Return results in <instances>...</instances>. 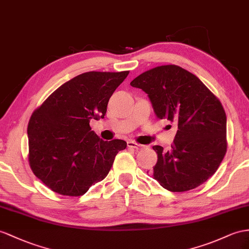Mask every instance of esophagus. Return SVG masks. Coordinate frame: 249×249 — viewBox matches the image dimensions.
<instances>
[{
    "instance_id": "34e87169",
    "label": "esophagus",
    "mask_w": 249,
    "mask_h": 249,
    "mask_svg": "<svg viewBox=\"0 0 249 249\" xmlns=\"http://www.w3.org/2000/svg\"><path fill=\"white\" fill-rule=\"evenodd\" d=\"M127 146H128L129 148H135V149H143L145 148V146L142 144H139L135 141H128L127 142Z\"/></svg>"
}]
</instances>
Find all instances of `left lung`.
<instances>
[{
	"label": "left lung",
	"instance_id": "1",
	"mask_svg": "<svg viewBox=\"0 0 249 249\" xmlns=\"http://www.w3.org/2000/svg\"><path fill=\"white\" fill-rule=\"evenodd\" d=\"M130 85L148 94L157 118L178 124L169 151L152 147L158 154L152 178L174 193L206 182L227 149L226 113L220 100L197 76L177 65L149 69Z\"/></svg>",
	"mask_w": 249,
	"mask_h": 249
}]
</instances>
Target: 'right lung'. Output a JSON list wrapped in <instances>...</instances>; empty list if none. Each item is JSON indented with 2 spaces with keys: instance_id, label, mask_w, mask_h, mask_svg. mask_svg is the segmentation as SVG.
I'll list each match as a JSON object with an SVG mask.
<instances>
[{
  "instance_id": "add662e5",
  "label": "right lung",
  "mask_w": 249,
  "mask_h": 249,
  "mask_svg": "<svg viewBox=\"0 0 249 249\" xmlns=\"http://www.w3.org/2000/svg\"><path fill=\"white\" fill-rule=\"evenodd\" d=\"M129 71H89L64 83L33 112L28 123L30 168L56 194L79 196L105 179L123 140L103 141L89 125Z\"/></svg>"
}]
</instances>
